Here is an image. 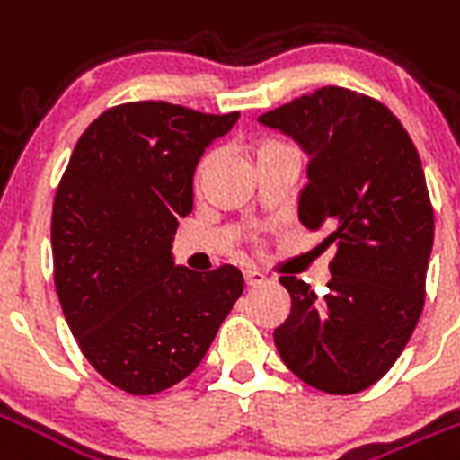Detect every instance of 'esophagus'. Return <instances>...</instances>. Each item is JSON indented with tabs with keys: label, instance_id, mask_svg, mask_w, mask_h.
<instances>
[{
	"label": "esophagus",
	"instance_id": "obj_1",
	"mask_svg": "<svg viewBox=\"0 0 460 460\" xmlns=\"http://www.w3.org/2000/svg\"><path fill=\"white\" fill-rule=\"evenodd\" d=\"M243 279H246V286H251V288L266 283V276H263L261 270H243Z\"/></svg>",
	"mask_w": 460,
	"mask_h": 460
}]
</instances>
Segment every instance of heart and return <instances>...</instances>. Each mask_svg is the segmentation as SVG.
I'll list each match as a JSON object with an SVG mask.
<instances>
[{
  "instance_id": "1",
  "label": "heart",
  "mask_w": 460,
  "mask_h": 460,
  "mask_svg": "<svg viewBox=\"0 0 460 460\" xmlns=\"http://www.w3.org/2000/svg\"><path fill=\"white\" fill-rule=\"evenodd\" d=\"M276 147H286V145H283V142H261L259 147L253 150V157L259 160L261 155H266V152L276 150ZM207 167H209V157H204V160L199 162V167H197V177H201V174L207 172Z\"/></svg>"
}]
</instances>
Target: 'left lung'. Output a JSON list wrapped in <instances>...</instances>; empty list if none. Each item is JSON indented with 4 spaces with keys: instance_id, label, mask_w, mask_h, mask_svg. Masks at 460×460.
Returning a JSON list of instances; mask_svg holds the SVG:
<instances>
[{
    "instance_id": "left-lung-1",
    "label": "left lung",
    "mask_w": 460,
    "mask_h": 460,
    "mask_svg": "<svg viewBox=\"0 0 460 460\" xmlns=\"http://www.w3.org/2000/svg\"><path fill=\"white\" fill-rule=\"evenodd\" d=\"M308 152L298 219L328 229L332 279L318 296L280 276L290 315L273 340L305 385L357 394L402 355L424 310L434 209L414 142L396 115L369 95L325 85L259 118Z\"/></svg>"
}]
</instances>
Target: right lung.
<instances>
[{"label": "right lung", "instance_id": "obj_1", "mask_svg": "<svg viewBox=\"0 0 460 460\" xmlns=\"http://www.w3.org/2000/svg\"><path fill=\"white\" fill-rule=\"evenodd\" d=\"M239 113L164 101L108 108L75 142L54 197V283L66 323L95 372L128 394L190 376L243 293L234 266H174L191 180Z\"/></svg>", "mask_w": 460, "mask_h": 460}]
</instances>
